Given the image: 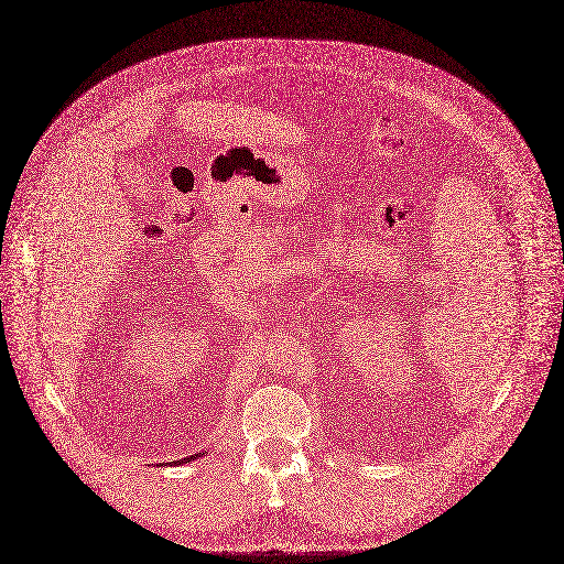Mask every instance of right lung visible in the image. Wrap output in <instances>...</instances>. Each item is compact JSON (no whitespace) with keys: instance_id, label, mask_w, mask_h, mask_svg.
I'll use <instances>...</instances> for the list:
<instances>
[{"instance_id":"1","label":"right lung","mask_w":564,"mask_h":564,"mask_svg":"<svg viewBox=\"0 0 564 564\" xmlns=\"http://www.w3.org/2000/svg\"><path fill=\"white\" fill-rule=\"evenodd\" d=\"M208 453V451H206ZM204 451L202 453H195V455H188V457H184V459H180V462H170L172 466H180V464H188V462H195V459H199V457H204L206 455Z\"/></svg>"}]
</instances>
